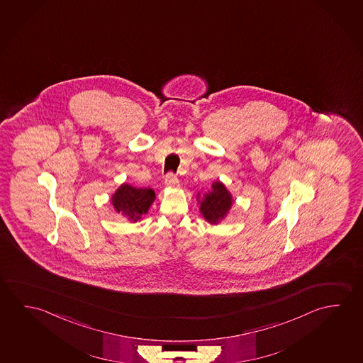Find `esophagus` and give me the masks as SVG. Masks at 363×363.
<instances>
[{"instance_id": "34e87169", "label": "esophagus", "mask_w": 363, "mask_h": 363, "mask_svg": "<svg viewBox=\"0 0 363 363\" xmlns=\"http://www.w3.org/2000/svg\"><path fill=\"white\" fill-rule=\"evenodd\" d=\"M165 184L169 185V186H175V185L179 184L178 178H177V175L175 174H172V172H167L165 177Z\"/></svg>"}]
</instances>
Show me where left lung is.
Wrapping results in <instances>:
<instances>
[{"label": "left lung", "mask_w": 363, "mask_h": 363, "mask_svg": "<svg viewBox=\"0 0 363 363\" xmlns=\"http://www.w3.org/2000/svg\"><path fill=\"white\" fill-rule=\"evenodd\" d=\"M201 203V212L204 216V218L211 223H217V221L222 220L228 209L231 208L233 204V198L228 193L225 185L220 182H215L212 184V191L204 194Z\"/></svg>", "instance_id": "obj_1"}]
</instances>
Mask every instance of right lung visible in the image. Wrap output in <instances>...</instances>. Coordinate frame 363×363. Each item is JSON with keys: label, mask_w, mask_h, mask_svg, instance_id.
<instances>
[{"label": "right lung", "mask_w": 363, "mask_h": 363, "mask_svg": "<svg viewBox=\"0 0 363 363\" xmlns=\"http://www.w3.org/2000/svg\"><path fill=\"white\" fill-rule=\"evenodd\" d=\"M154 199L155 191L150 188H135L123 184L114 193L111 202L118 212H122L129 221L135 222L142 215L147 213Z\"/></svg>", "instance_id": "right-lung-1"}]
</instances>
